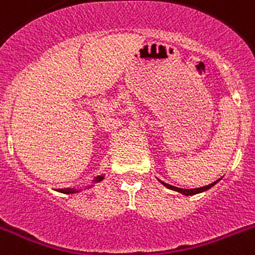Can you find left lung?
Instances as JSON below:
<instances>
[{
  "label": "left lung",
  "mask_w": 255,
  "mask_h": 255,
  "mask_svg": "<svg viewBox=\"0 0 255 255\" xmlns=\"http://www.w3.org/2000/svg\"><path fill=\"white\" fill-rule=\"evenodd\" d=\"M220 181V180H217V181L212 182V184H209V185H206V186H202V188H197V189H181V188H176V186H172L170 185V184H166V182L161 181L159 180V182H161L162 185H164L167 189H171V190H175L177 191V193H181V194L184 195H194V194H199V193H203V191L208 190V189H211L212 186L216 185L217 182Z\"/></svg>",
  "instance_id": "obj_1"
}]
</instances>
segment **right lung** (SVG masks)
<instances>
[{"label":"right lung","mask_w":255,"mask_h":255,"mask_svg":"<svg viewBox=\"0 0 255 255\" xmlns=\"http://www.w3.org/2000/svg\"><path fill=\"white\" fill-rule=\"evenodd\" d=\"M103 179H105V176H103V175L102 176H97L96 179L93 180V182H96L97 184V182L102 181ZM89 188H91V186H89ZM58 191H60V193H64V194H75V193H79L80 190H76V189H60Z\"/></svg>","instance_id":"right-lung-1"}]
</instances>
